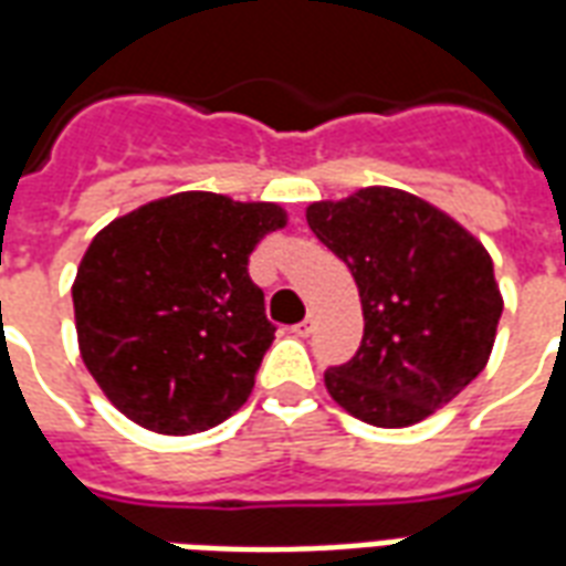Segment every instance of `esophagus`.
I'll list each match as a JSON object with an SVG mask.
<instances>
[{
    "instance_id": "obj_1",
    "label": "esophagus",
    "mask_w": 566,
    "mask_h": 566,
    "mask_svg": "<svg viewBox=\"0 0 566 566\" xmlns=\"http://www.w3.org/2000/svg\"><path fill=\"white\" fill-rule=\"evenodd\" d=\"M313 328H316V319H313V316H307V319H304V323L295 325V328H292V332L298 334V337H311Z\"/></svg>"
}]
</instances>
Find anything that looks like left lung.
<instances>
[{
	"label": "left lung",
	"instance_id": "8db88e82",
	"mask_svg": "<svg viewBox=\"0 0 566 566\" xmlns=\"http://www.w3.org/2000/svg\"><path fill=\"white\" fill-rule=\"evenodd\" d=\"M307 226L344 259L361 298V346L325 374V389L346 413L377 428H407L480 377L503 295L476 234L395 187L313 201Z\"/></svg>",
	"mask_w": 566,
	"mask_h": 566
}]
</instances>
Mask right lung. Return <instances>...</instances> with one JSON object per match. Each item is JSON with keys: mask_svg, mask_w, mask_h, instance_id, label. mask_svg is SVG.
<instances>
[{"mask_svg": "<svg viewBox=\"0 0 566 566\" xmlns=\"http://www.w3.org/2000/svg\"><path fill=\"white\" fill-rule=\"evenodd\" d=\"M289 213L274 201L175 192L111 220L72 283L77 349L119 413L156 434H198L238 413L274 340L247 274Z\"/></svg>", "mask_w": 566, "mask_h": 566, "instance_id": "obj_1", "label": "right lung"}]
</instances>
